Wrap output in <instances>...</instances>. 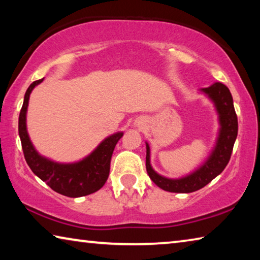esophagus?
Masks as SVG:
<instances>
[{
    "label": "esophagus",
    "instance_id": "34e87169",
    "mask_svg": "<svg viewBox=\"0 0 260 260\" xmlns=\"http://www.w3.org/2000/svg\"><path fill=\"white\" fill-rule=\"evenodd\" d=\"M135 124H138V125H139V124H140V121H139V120H136V121H135Z\"/></svg>",
    "mask_w": 260,
    "mask_h": 260
}]
</instances>
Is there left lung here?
<instances>
[{
    "label": "left lung",
    "mask_w": 260,
    "mask_h": 260,
    "mask_svg": "<svg viewBox=\"0 0 260 260\" xmlns=\"http://www.w3.org/2000/svg\"><path fill=\"white\" fill-rule=\"evenodd\" d=\"M214 103L219 114V135L215 147L208 159L195 172L180 179H170L158 174L150 164V148L147 146L146 167L149 177L162 190L170 192H192L200 190L225 170L234 147L237 129V116L235 113L232 94L228 88L220 82L202 89Z\"/></svg>",
    "instance_id": "1"
}]
</instances>
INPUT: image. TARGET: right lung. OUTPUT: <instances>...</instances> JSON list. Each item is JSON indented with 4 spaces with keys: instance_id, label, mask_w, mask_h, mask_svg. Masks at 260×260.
I'll return each mask as SVG.
<instances>
[{
    "instance_id": "obj_1",
    "label": "right lung",
    "mask_w": 260,
    "mask_h": 260,
    "mask_svg": "<svg viewBox=\"0 0 260 260\" xmlns=\"http://www.w3.org/2000/svg\"><path fill=\"white\" fill-rule=\"evenodd\" d=\"M42 81L43 79H40L30 83L25 93L24 103L19 113L18 132L26 162L35 175L45 181L52 190L61 195L81 197L98 191L107 182L114 147L124 133L118 132L110 135L90 155L72 164H61L39 155L30 142L26 128V112L30 93L34 87Z\"/></svg>"
}]
</instances>
